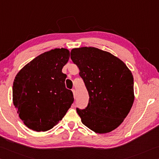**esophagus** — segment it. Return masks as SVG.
<instances>
[{
    "instance_id": "1",
    "label": "esophagus",
    "mask_w": 159,
    "mask_h": 159,
    "mask_svg": "<svg viewBox=\"0 0 159 159\" xmlns=\"http://www.w3.org/2000/svg\"><path fill=\"white\" fill-rule=\"evenodd\" d=\"M72 93H73V96H74V98H75V90L74 89H72Z\"/></svg>"
}]
</instances>
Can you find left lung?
<instances>
[{
    "label": "left lung",
    "instance_id": "1",
    "mask_svg": "<svg viewBox=\"0 0 159 159\" xmlns=\"http://www.w3.org/2000/svg\"><path fill=\"white\" fill-rule=\"evenodd\" d=\"M70 58L89 96L87 106L76 109L82 124L97 133L111 132L124 121L133 104L131 72L119 58L95 47L72 49Z\"/></svg>",
    "mask_w": 159,
    "mask_h": 159
}]
</instances>
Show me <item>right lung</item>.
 Segmentation results:
<instances>
[{
	"instance_id": "add662e5",
	"label": "right lung",
	"mask_w": 159,
	"mask_h": 159,
	"mask_svg": "<svg viewBox=\"0 0 159 159\" xmlns=\"http://www.w3.org/2000/svg\"><path fill=\"white\" fill-rule=\"evenodd\" d=\"M70 52L54 49L38 56L16 75L13 103L24 124L35 131H47L57 125L74 101L66 88L62 72Z\"/></svg>"
}]
</instances>
